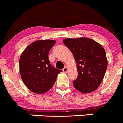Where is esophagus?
Returning a JSON list of instances; mask_svg holds the SVG:
<instances>
[{
    "label": "esophagus",
    "instance_id": "esophagus-1",
    "mask_svg": "<svg viewBox=\"0 0 123 123\" xmlns=\"http://www.w3.org/2000/svg\"><path fill=\"white\" fill-rule=\"evenodd\" d=\"M62 71L64 72V73H67V72L68 71V68H67V67H64V68L62 69Z\"/></svg>",
    "mask_w": 123,
    "mask_h": 123
}]
</instances>
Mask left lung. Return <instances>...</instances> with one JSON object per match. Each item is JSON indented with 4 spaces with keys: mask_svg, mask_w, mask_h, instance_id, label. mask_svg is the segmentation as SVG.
<instances>
[{
    "mask_svg": "<svg viewBox=\"0 0 123 123\" xmlns=\"http://www.w3.org/2000/svg\"><path fill=\"white\" fill-rule=\"evenodd\" d=\"M64 45L72 52L77 63L78 77L74 86L83 93L96 90L101 83L107 68L105 51L90 38H66Z\"/></svg>",
    "mask_w": 123,
    "mask_h": 123,
    "instance_id": "left-lung-1",
    "label": "left lung"
}]
</instances>
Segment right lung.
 Wrapping results in <instances>:
<instances>
[{"instance_id": "1", "label": "right lung", "mask_w": 123, "mask_h": 123, "mask_svg": "<svg viewBox=\"0 0 123 123\" xmlns=\"http://www.w3.org/2000/svg\"><path fill=\"white\" fill-rule=\"evenodd\" d=\"M56 41L37 40L30 44L19 59V72L29 90L43 94L53 86L57 75L62 72L50 64L48 54Z\"/></svg>"}]
</instances>
